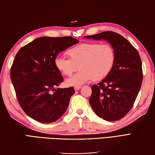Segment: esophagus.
<instances>
[{
	"label": "esophagus",
	"mask_w": 155,
	"mask_h": 155,
	"mask_svg": "<svg viewBox=\"0 0 155 155\" xmlns=\"http://www.w3.org/2000/svg\"><path fill=\"white\" fill-rule=\"evenodd\" d=\"M80 88H81V86H75V87H74L75 90H80Z\"/></svg>",
	"instance_id": "34e87169"
}]
</instances>
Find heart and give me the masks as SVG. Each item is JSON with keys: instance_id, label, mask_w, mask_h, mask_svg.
<instances>
[{"instance_id": "heart-1", "label": "heart", "mask_w": 155, "mask_h": 155, "mask_svg": "<svg viewBox=\"0 0 155 155\" xmlns=\"http://www.w3.org/2000/svg\"><path fill=\"white\" fill-rule=\"evenodd\" d=\"M69 59L58 57L54 66L61 74L71 76L78 69L80 70L74 77L68 79V86H79L89 81H101L111 72L116 56L114 48L109 45L99 43H83L67 51Z\"/></svg>"}]
</instances>
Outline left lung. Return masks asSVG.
I'll return each mask as SVG.
<instances>
[{
	"mask_svg": "<svg viewBox=\"0 0 155 155\" xmlns=\"http://www.w3.org/2000/svg\"><path fill=\"white\" fill-rule=\"evenodd\" d=\"M86 38L107 40L115 52L111 72L97 85L92 86L89 103L96 115L106 121H117L130 111L142 86V61L138 52L127 39L111 31Z\"/></svg>",
	"mask_w": 155,
	"mask_h": 155,
	"instance_id": "obj_1",
	"label": "left lung"
}]
</instances>
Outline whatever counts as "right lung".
Listing matches in <instances>:
<instances>
[{
	"label": "right lung",
	"mask_w": 155,
	"mask_h": 155,
	"mask_svg": "<svg viewBox=\"0 0 155 155\" xmlns=\"http://www.w3.org/2000/svg\"><path fill=\"white\" fill-rule=\"evenodd\" d=\"M78 42L71 36H44L17 52L11 68V80L19 105L34 120L52 123L68 109L75 90L73 87L54 88L63 81L54 60L61 52Z\"/></svg>",
	"instance_id": "1"
}]
</instances>
